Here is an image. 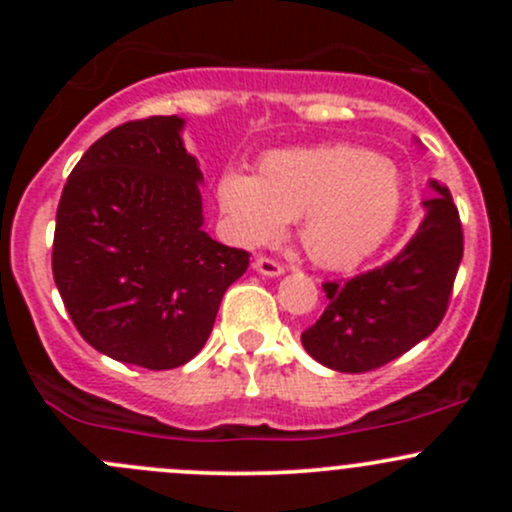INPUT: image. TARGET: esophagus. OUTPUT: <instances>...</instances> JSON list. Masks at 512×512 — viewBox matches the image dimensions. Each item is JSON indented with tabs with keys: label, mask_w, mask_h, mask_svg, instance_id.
I'll use <instances>...</instances> for the list:
<instances>
[{
	"label": "esophagus",
	"mask_w": 512,
	"mask_h": 512,
	"mask_svg": "<svg viewBox=\"0 0 512 512\" xmlns=\"http://www.w3.org/2000/svg\"><path fill=\"white\" fill-rule=\"evenodd\" d=\"M255 270L265 277H280L282 272H285V267H282L277 260H272V257H257Z\"/></svg>",
	"instance_id": "obj_1"
}]
</instances>
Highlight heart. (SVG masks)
<instances>
[{
  "label": "heart",
  "mask_w": 512,
  "mask_h": 512,
  "mask_svg": "<svg viewBox=\"0 0 512 512\" xmlns=\"http://www.w3.org/2000/svg\"><path fill=\"white\" fill-rule=\"evenodd\" d=\"M401 200L399 168L349 146L272 153L257 178L227 170L218 180V205L237 245H275L289 220H302L307 255L334 270L359 265L384 245Z\"/></svg>",
  "instance_id": "1"
}]
</instances>
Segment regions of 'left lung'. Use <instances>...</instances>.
<instances>
[{
	"instance_id": "1",
	"label": "left lung",
	"mask_w": 512,
	"mask_h": 512,
	"mask_svg": "<svg viewBox=\"0 0 512 512\" xmlns=\"http://www.w3.org/2000/svg\"><path fill=\"white\" fill-rule=\"evenodd\" d=\"M436 198L404 250L376 270L347 282H324L327 309L302 332L312 359L344 374L379 369L399 359L441 324L463 257L458 208L446 185L431 180Z\"/></svg>"
}]
</instances>
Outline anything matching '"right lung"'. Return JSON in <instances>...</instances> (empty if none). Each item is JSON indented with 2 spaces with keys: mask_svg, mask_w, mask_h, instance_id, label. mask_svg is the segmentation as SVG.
Listing matches in <instances>:
<instances>
[{
  "mask_svg": "<svg viewBox=\"0 0 512 512\" xmlns=\"http://www.w3.org/2000/svg\"><path fill=\"white\" fill-rule=\"evenodd\" d=\"M183 118L128 121L81 156L56 210L51 270L64 307L96 352L175 369L208 342L225 289L250 252L203 230V173Z\"/></svg>",
  "mask_w": 512,
  "mask_h": 512,
  "instance_id": "obj_1",
  "label": "right lung"
}]
</instances>
